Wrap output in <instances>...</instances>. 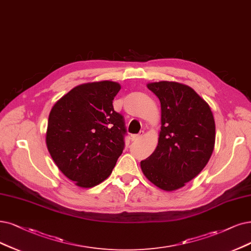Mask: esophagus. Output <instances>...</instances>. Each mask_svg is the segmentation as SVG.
<instances>
[{
  "mask_svg": "<svg viewBox=\"0 0 251 251\" xmlns=\"http://www.w3.org/2000/svg\"><path fill=\"white\" fill-rule=\"evenodd\" d=\"M141 137H143V132L141 134H133V135H131V141H137V140H140Z\"/></svg>",
  "mask_w": 251,
  "mask_h": 251,
  "instance_id": "esophagus-1",
  "label": "esophagus"
}]
</instances>
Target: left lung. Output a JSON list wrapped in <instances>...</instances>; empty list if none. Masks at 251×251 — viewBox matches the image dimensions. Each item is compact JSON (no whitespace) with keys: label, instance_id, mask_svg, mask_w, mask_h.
<instances>
[{"label":"left lung","instance_id":"left-lung-1","mask_svg":"<svg viewBox=\"0 0 251 251\" xmlns=\"http://www.w3.org/2000/svg\"><path fill=\"white\" fill-rule=\"evenodd\" d=\"M161 105L158 145L141 168L157 187L174 191L202 171L215 146L212 110L192 88L176 81L149 82Z\"/></svg>","mask_w":251,"mask_h":251}]
</instances>
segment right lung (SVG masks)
I'll use <instances>...</instances> for the list:
<instances>
[{
    "label": "right lung",
    "instance_id": "obj_1",
    "mask_svg": "<svg viewBox=\"0 0 251 251\" xmlns=\"http://www.w3.org/2000/svg\"><path fill=\"white\" fill-rule=\"evenodd\" d=\"M120 89L109 80L82 83L50 110L46 146L59 170L79 187L108 178L123 152L124 119L113 106Z\"/></svg>",
    "mask_w": 251,
    "mask_h": 251
}]
</instances>
